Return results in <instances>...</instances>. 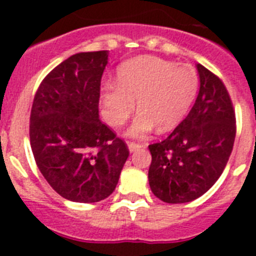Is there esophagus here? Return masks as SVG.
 I'll return each instance as SVG.
<instances>
[{"instance_id": "1", "label": "esophagus", "mask_w": 256, "mask_h": 256, "mask_svg": "<svg viewBox=\"0 0 256 256\" xmlns=\"http://www.w3.org/2000/svg\"><path fill=\"white\" fill-rule=\"evenodd\" d=\"M144 148V144H137V142H132V141L128 142V148H130V152H133V151L138 150V148Z\"/></svg>"}]
</instances>
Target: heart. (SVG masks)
Masks as SVG:
<instances>
[{"label":"heart","mask_w":256,"mask_h":256,"mask_svg":"<svg viewBox=\"0 0 256 256\" xmlns=\"http://www.w3.org/2000/svg\"><path fill=\"white\" fill-rule=\"evenodd\" d=\"M198 88V74L188 65L140 56L120 65L118 83L104 86V116L112 126H123L132 115L137 100L140 112L130 134H146L155 124L159 130H169L188 112Z\"/></svg>","instance_id":"obj_1"}]
</instances>
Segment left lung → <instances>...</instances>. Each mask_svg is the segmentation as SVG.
<instances>
[{
  "mask_svg": "<svg viewBox=\"0 0 256 256\" xmlns=\"http://www.w3.org/2000/svg\"><path fill=\"white\" fill-rule=\"evenodd\" d=\"M200 91L191 112L162 142L148 146V183L168 204L195 200L218 180L232 152L236 115L224 83L198 64Z\"/></svg>",
  "mask_w": 256,
  "mask_h": 256,
  "instance_id": "left-lung-1",
  "label": "left lung"
}]
</instances>
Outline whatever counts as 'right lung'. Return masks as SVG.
Listing matches in <instances>:
<instances>
[{
    "mask_svg": "<svg viewBox=\"0 0 256 256\" xmlns=\"http://www.w3.org/2000/svg\"><path fill=\"white\" fill-rule=\"evenodd\" d=\"M108 51L80 52L50 72L36 92L29 137L44 180L64 198L97 202L114 192L130 150L98 119Z\"/></svg>",
    "mask_w": 256,
    "mask_h": 256,
    "instance_id": "obj_1",
    "label": "right lung"
}]
</instances>
